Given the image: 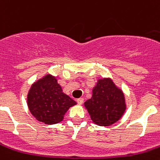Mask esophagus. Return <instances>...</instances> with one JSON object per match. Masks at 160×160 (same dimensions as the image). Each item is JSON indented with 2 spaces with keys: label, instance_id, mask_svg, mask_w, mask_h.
<instances>
[{
  "label": "esophagus",
  "instance_id": "1",
  "mask_svg": "<svg viewBox=\"0 0 160 160\" xmlns=\"http://www.w3.org/2000/svg\"><path fill=\"white\" fill-rule=\"evenodd\" d=\"M83 101H84V99H83V98H78L77 99V102L78 103L79 105H82L83 102Z\"/></svg>",
  "mask_w": 160,
  "mask_h": 160
}]
</instances>
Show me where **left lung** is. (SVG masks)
I'll list each match as a JSON object with an SVG mask.
<instances>
[{
    "mask_svg": "<svg viewBox=\"0 0 160 160\" xmlns=\"http://www.w3.org/2000/svg\"><path fill=\"white\" fill-rule=\"evenodd\" d=\"M92 93L84 106L94 123L107 127L121 118L127 108L125 97L110 78L98 79Z\"/></svg>",
    "mask_w": 160,
    "mask_h": 160,
    "instance_id": "1",
    "label": "left lung"
}]
</instances>
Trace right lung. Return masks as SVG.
Returning a JSON list of instances; mask_svg holds the SVG:
<instances>
[{
    "label": "right lung",
    "mask_w": 160,
    "mask_h": 160,
    "mask_svg": "<svg viewBox=\"0 0 160 160\" xmlns=\"http://www.w3.org/2000/svg\"><path fill=\"white\" fill-rule=\"evenodd\" d=\"M27 104L32 116L48 125L62 122L69 108L77 103L62 92L57 78L46 74L31 86Z\"/></svg>",
    "instance_id": "add662e5"
}]
</instances>
